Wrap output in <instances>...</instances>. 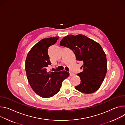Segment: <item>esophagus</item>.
Here are the masks:
<instances>
[{"label":"esophagus","mask_w":125,"mask_h":125,"mask_svg":"<svg viewBox=\"0 0 125 125\" xmlns=\"http://www.w3.org/2000/svg\"><path fill=\"white\" fill-rule=\"evenodd\" d=\"M70 76H73V75H74V74L72 72H70Z\"/></svg>","instance_id":"1"}]
</instances>
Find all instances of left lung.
<instances>
[{"instance_id":"left-lung-1","label":"left lung","mask_w":125,"mask_h":125,"mask_svg":"<svg viewBox=\"0 0 125 125\" xmlns=\"http://www.w3.org/2000/svg\"><path fill=\"white\" fill-rule=\"evenodd\" d=\"M60 46L70 49L77 61L83 63L77 73L81 80L75 88L84 93L95 92L100 87L107 73V59L101 46L83 35H69L60 42Z\"/></svg>"}]
</instances>
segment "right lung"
<instances>
[{"label": "right lung", "mask_w": 125, "mask_h": 125, "mask_svg": "<svg viewBox=\"0 0 125 125\" xmlns=\"http://www.w3.org/2000/svg\"><path fill=\"white\" fill-rule=\"evenodd\" d=\"M59 37L43 39L34 46L27 55L25 70L28 80L34 92L43 98H50L60 90L63 80L70 75L65 71L48 72L51 65L48 53L49 47L57 42Z\"/></svg>", "instance_id": "obj_1"}]
</instances>
